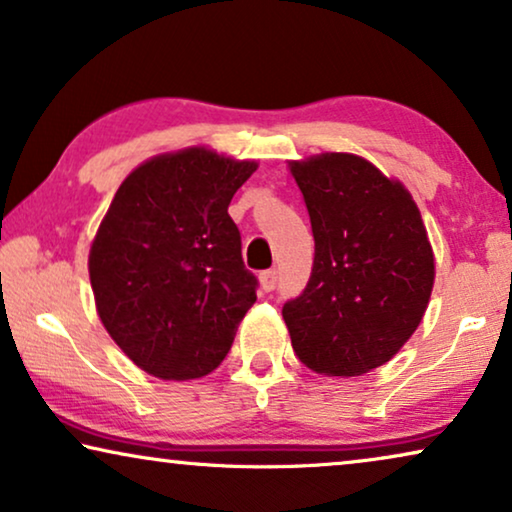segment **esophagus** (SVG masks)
I'll return each mask as SVG.
<instances>
[{"label": "esophagus", "instance_id": "esophagus-1", "mask_svg": "<svg viewBox=\"0 0 512 512\" xmlns=\"http://www.w3.org/2000/svg\"><path fill=\"white\" fill-rule=\"evenodd\" d=\"M261 289L263 291H272L275 289V284H277V270H265V272H261Z\"/></svg>", "mask_w": 512, "mask_h": 512}]
</instances>
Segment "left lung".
Wrapping results in <instances>:
<instances>
[{
  "mask_svg": "<svg viewBox=\"0 0 512 512\" xmlns=\"http://www.w3.org/2000/svg\"><path fill=\"white\" fill-rule=\"evenodd\" d=\"M314 235L303 296L284 305L293 352L328 377H356L401 352L422 321L436 261L408 188L354 153L289 160Z\"/></svg>",
  "mask_w": 512,
  "mask_h": 512,
  "instance_id": "left-lung-1",
  "label": "left lung"
}]
</instances>
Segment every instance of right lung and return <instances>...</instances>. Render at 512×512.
I'll return each instance as SVG.
<instances>
[{
    "label": "right lung",
    "mask_w": 512,
    "mask_h": 512,
    "mask_svg": "<svg viewBox=\"0 0 512 512\" xmlns=\"http://www.w3.org/2000/svg\"><path fill=\"white\" fill-rule=\"evenodd\" d=\"M256 167L188 146L144 160L118 186L88 272L100 321L144 373L198 380L226 359L256 303L228 205Z\"/></svg>",
    "instance_id": "right-lung-1"
}]
</instances>
